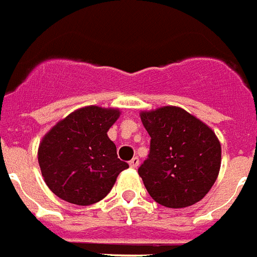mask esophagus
<instances>
[{
	"label": "esophagus",
	"mask_w": 257,
	"mask_h": 257,
	"mask_svg": "<svg viewBox=\"0 0 257 257\" xmlns=\"http://www.w3.org/2000/svg\"><path fill=\"white\" fill-rule=\"evenodd\" d=\"M139 163H140V161H139L138 157H134L131 161H129V166L132 167V169H138L139 167Z\"/></svg>",
	"instance_id": "1"
}]
</instances>
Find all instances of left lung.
<instances>
[{
    "label": "left lung",
    "instance_id": "left-lung-1",
    "mask_svg": "<svg viewBox=\"0 0 257 257\" xmlns=\"http://www.w3.org/2000/svg\"><path fill=\"white\" fill-rule=\"evenodd\" d=\"M140 118L151 138L139 167L150 196L169 208L200 201L219 174L222 151L214 131L177 106L142 111Z\"/></svg>",
    "mask_w": 257,
    "mask_h": 257
}]
</instances>
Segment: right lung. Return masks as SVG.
<instances>
[{
  "mask_svg": "<svg viewBox=\"0 0 257 257\" xmlns=\"http://www.w3.org/2000/svg\"><path fill=\"white\" fill-rule=\"evenodd\" d=\"M118 109L85 106L61 119L42 139L38 162L50 191L62 200L90 206L113 188L126 162L117 157L107 131Z\"/></svg>",
  "mask_w": 257,
  "mask_h": 257,
  "instance_id": "right-lung-1",
  "label": "right lung"
}]
</instances>
